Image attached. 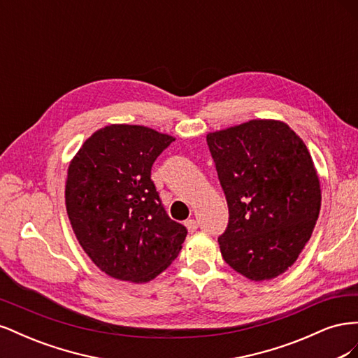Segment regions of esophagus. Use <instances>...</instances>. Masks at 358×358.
Returning a JSON list of instances; mask_svg holds the SVG:
<instances>
[{
  "label": "esophagus",
  "instance_id": "34e87169",
  "mask_svg": "<svg viewBox=\"0 0 358 358\" xmlns=\"http://www.w3.org/2000/svg\"><path fill=\"white\" fill-rule=\"evenodd\" d=\"M185 225H187V229H188L189 233H194V231H196V230L199 229V224H197L196 220H188V221L185 222Z\"/></svg>",
  "mask_w": 358,
  "mask_h": 358
}]
</instances>
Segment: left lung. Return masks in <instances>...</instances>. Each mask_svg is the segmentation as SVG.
<instances>
[{
  "label": "left lung",
  "mask_w": 358,
  "mask_h": 358,
  "mask_svg": "<svg viewBox=\"0 0 358 358\" xmlns=\"http://www.w3.org/2000/svg\"><path fill=\"white\" fill-rule=\"evenodd\" d=\"M206 140L230 213L218 237L222 258L255 282L279 276L294 264L320 215V179L306 145L273 119H252Z\"/></svg>",
  "instance_id": "1"
}]
</instances>
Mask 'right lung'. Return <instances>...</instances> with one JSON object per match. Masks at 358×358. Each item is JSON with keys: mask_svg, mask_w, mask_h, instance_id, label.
<instances>
[{"mask_svg": "<svg viewBox=\"0 0 358 358\" xmlns=\"http://www.w3.org/2000/svg\"><path fill=\"white\" fill-rule=\"evenodd\" d=\"M175 137L143 125L95 131L71 159L66 206L83 251L101 272L149 282L171 264L187 229L169 218L150 169Z\"/></svg>", "mask_w": 358, "mask_h": 358, "instance_id": "1", "label": "right lung"}]
</instances>
